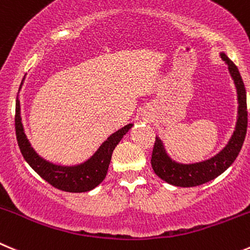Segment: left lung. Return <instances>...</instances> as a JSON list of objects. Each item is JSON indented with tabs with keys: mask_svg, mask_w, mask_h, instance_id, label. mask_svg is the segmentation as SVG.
I'll return each mask as SVG.
<instances>
[{
	"mask_svg": "<svg viewBox=\"0 0 250 250\" xmlns=\"http://www.w3.org/2000/svg\"><path fill=\"white\" fill-rule=\"evenodd\" d=\"M221 59L228 65V71L233 80L238 97V116H237L236 129L229 141L225 147L211 158L198 163L175 162L166 152L165 145L159 137H156L153 151H152L151 165L154 173L168 184L175 187L190 188L205 184L222 174L241 152L248 126V111H247V92L243 80L238 68L228 59L225 52L220 54Z\"/></svg>",
	"mask_w": 250,
	"mask_h": 250,
	"instance_id": "1",
	"label": "left lung"
}]
</instances>
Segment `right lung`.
I'll use <instances>...</instances> for the list:
<instances>
[{
	"mask_svg": "<svg viewBox=\"0 0 250 250\" xmlns=\"http://www.w3.org/2000/svg\"><path fill=\"white\" fill-rule=\"evenodd\" d=\"M24 81V78H23ZM23 81L21 83L20 91L22 88ZM16 135L18 146L23 157L28 165L40 175L44 180H46L50 185L56 189L68 192H85L98 187L105 178L108 172L109 163H110L111 154L116 145L120 142L124 135H126L132 127V124H127L124 127L119 129L114 134H111L103 144L99 146L96 153L84 161L83 163L75 166H61L49 162L35 152L27 139L24 132V127L21 118V104L18 96L16 101Z\"/></svg>",
	"mask_w": 250,
	"mask_h": 250,
	"instance_id": "right-lung-1",
	"label": "right lung"
}]
</instances>
